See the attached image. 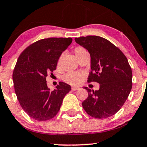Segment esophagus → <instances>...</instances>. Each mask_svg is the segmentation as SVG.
Here are the masks:
<instances>
[{
	"instance_id": "obj_1",
	"label": "esophagus",
	"mask_w": 147,
	"mask_h": 147,
	"mask_svg": "<svg viewBox=\"0 0 147 147\" xmlns=\"http://www.w3.org/2000/svg\"><path fill=\"white\" fill-rule=\"evenodd\" d=\"M71 89H72V90L76 91V90H79V89H80V88H79V87H75V86H72V87H71Z\"/></svg>"
}]
</instances>
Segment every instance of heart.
I'll return each mask as SVG.
<instances>
[{
  "mask_svg": "<svg viewBox=\"0 0 147 147\" xmlns=\"http://www.w3.org/2000/svg\"><path fill=\"white\" fill-rule=\"evenodd\" d=\"M87 52V50L85 48L82 46H77L74 49V52H75V55L77 56V58L80 56L81 55L84 53V52ZM62 58H63V55H61L59 58L58 61H57V66H60L61 63ZM84 75L83 73L81 72H70V73L66 74L63 77V81L66 83L71 85H79L84 80Z\"/></svg>",
  "mask_w": 147,
  "mask_h": 147,
  "instance_id": "1",
  "label": "heart"
}]
</instances>
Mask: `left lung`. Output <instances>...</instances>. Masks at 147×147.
<instances>
[{"label": "left lung", "instance_id": "1", "mask_svg": "<svg viewBox=\"0 0 147 147\" xmlns=\"http://www.w3.org/2000/svg\"><path fill=\"white\" fill-rule=\"evenodd\" d=\"M75 40L90 53L91 71L88 82L100 84L98 90L85 88L88 95L82 106L91 117H111L120 110L132 88V70L127 58L117 47L101 36H81Z\"/></svg>", "mask_w": 147, "mask_h": 147}]
</instances>
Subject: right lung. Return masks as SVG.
<instances>
[{"mask_svg":"<svg viewBox=\"0 0 147 147\" xmlns=\"http://www.w3.org/2000/svg\"><path fill=\"white\" fill-rule=\"evenodd\" d=\"M72 41L70 37L43 38L30 45L18 57L13 72L14 90L22 109L32 119L53 118L71 90L70 85L59 82L50 91L46 77L56 70L59 58Z\"/></svg>","mask_w":147,"mask_h":147,"instance_id":"1","label":"right lung"}]
</instances>
